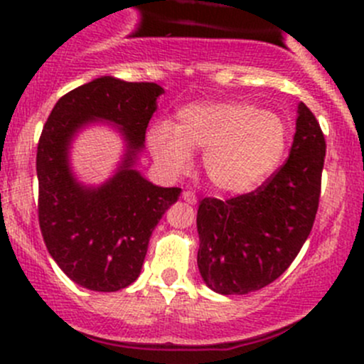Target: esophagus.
<instances>
[{"instance_id":"esophagus-1","label":"esophagus","mask_w":364,"mask_h":364,"mask_svg":"<svg viewBox=\"0 0 364 364\" xmlns=\"http://www.w3.org/2000/svg\"><path fill=\"white\" fill-rule=\"evenodd\" d=\"M183 200L193 205V204H197V196L192 192V190H185V192H183Z\"/></svg>"}]
</instances>
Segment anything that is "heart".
<instances>
[{
    "mask_svg": "<svg viewBox=\"0 0 364 364\" xmlns=\"http://www.w3.org/2000/svg\"><path fill=\"white\" fill-rule=\"evenodd\" d=\"M148 146L164 171L190 167L203 151L205 178L220 192L248 193L262 185L284 160L289 124L278 112L247 102H200L179 109L176 124L155 123Z\"/></svg>",
    "mask_w": 364,
    "mask_h": 364,
    "instance_id": "heart-1",
    "label": "heart"
}]
</instances>
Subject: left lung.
I'll list each match as a JSON object with an SVG mask.
<instances>
[{
	"label": "left lung",
	"mask_w": 364,
	"mask_h": 364,
	"mask_svg": "<svg viewBox=\"0 0 364 364\" xmlns=\"http://www.w3.org/2000/svg\"><path fill=\"white\" fill-rule=\"evenodd\" d=\"M326 141L314 112L297 105L289 159L250 193L205 197L197 211L200 277L218 294H248L277 280L314 227Z\"/></svg>",
	"instance_id": "1"
}]
</instances>
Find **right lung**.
I'll return each instance as SVG.
<instances>
[{"mask_svg": "<svg viewBox=\"0 0 364 364\" xmlns=\"http://www.w3.org/2000/svg\"><path fill=\"white\" fill-rule=\"evenodd\" d=\"M161 93L155 82L105 75L61 97L43 124L36 149L40 230L50 257L80 287L116 292L134 284L151 232L181 193L153 185L134 167ZM97 119L120 127L127 153L117 174L95 189L73 178L68 149Z\"/></svg>", "mask_w": 364, "mask_h": 364, "instance_id": "add662e5", "label": "right lung"}]
</instances>
